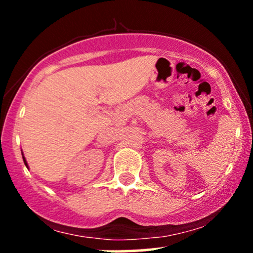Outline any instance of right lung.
<instances>
[{
	"label": "right lung",
	"mask_w": 253,
	"mask_h": 253,
	"mask_svg": "<svg viewBox=\"0 0 253 253\" xmlns=\"http://www.w3.org/2000/svg\"><path fill=\"white\" fill-rule=\"evenodd\" d=\"M21 153H22V152H21ZM22 158H24V163H25V165H26V167H27V169H28V164H27V161H26V158H25L24 153H22Z\"/></svg>",
	"instance_id": "right-lung-1"
}]
</instances>
